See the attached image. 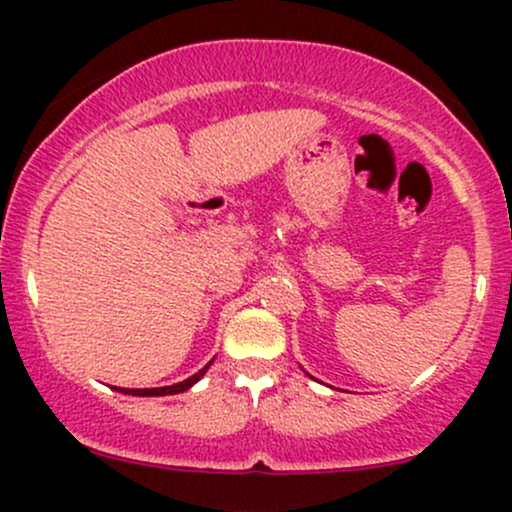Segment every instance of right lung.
I'll return each mask as SVG.
<instances>
[{"mask_svg":"<svg viewBox=\"0 0 512 512\" xmlns=\"http://www.w3.org/2000/svg\"><path fill=\"white\" fill-rule=\"evenodd\" d=\"M207 368L209 366H204L202 370H199V373H195L192 375V378H187V380H182V383H178V385H168V387H154V390H122V387H115V390H120V392H125V395H142V397H161V395H178V392H185L187 387H192L197 383L199 378H202L204 373H207Z\"/></svg>","mask_w":512,"mask_h":512,"instance_id":"obj_1","label":"right lung"}]
</instances>
